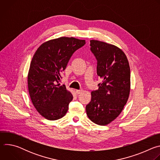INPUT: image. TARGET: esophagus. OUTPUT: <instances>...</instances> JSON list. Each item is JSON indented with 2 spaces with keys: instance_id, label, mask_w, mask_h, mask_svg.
Here are the masks:
<instances>
[{
  "instance_id": "1",
  "label": "esophagus",
  "mask_w": 160,
  "mask_h": 160,
  "mask_svg": "<svg viewBox=\"0 0 160 160\" xmlns=\"http://www.w3.org/2000/svg\"><path fill=\"white\" fill-rule=\"evenodd\" d=\"M82 92H83L82 90H75V93H76L77 95L81 94Z\"/></svg>"
}]
</instances>
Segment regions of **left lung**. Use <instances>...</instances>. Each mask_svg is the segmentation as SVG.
<instances>
[{
  "mask_svg": "<svg viewBox=\"0 0 160 160\" xmlns=\"http://www.w3.org/2000/svg\"><path fill=\"white\" fill-rule=\"evenodd\" d=\"M90 50L98 60L97 74L102 80L91 92L86 106L88 118L99 125L115 120L122 111L130 92V70L124 52L115 45L91 40Z\"/></svg>",
  "mask_w": 160,
  "mask_h": 160,
  "instance_id": "8db88e82",
  "label": "left lung"
}]
</instances>
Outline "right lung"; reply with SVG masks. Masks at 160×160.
<instances>
[{
    "label": "right lung",
    "instance_id": "obj_1",
    "mask_svg": "<svg viewBox=\"0 0 160 160\" xmlns=\"http://www.w3.org/2000/svg\"><path fill=\"white\" fill-rule=\"evenodd\" d=\"M85 44V40L61 37L43 43L35 52L28 88L32 104L47 120H56L66 114L73 95L59 82L74 52Z\"/></svg>",
    "mask_w": 160,
    "mask_h": 160
}]
</instances>
